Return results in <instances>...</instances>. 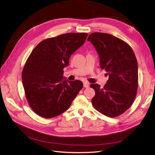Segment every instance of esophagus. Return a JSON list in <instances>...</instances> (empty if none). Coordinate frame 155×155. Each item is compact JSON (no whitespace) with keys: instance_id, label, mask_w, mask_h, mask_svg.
<instances>
[{"instance_id":"esophagus-1","label":"esophagus","mask_w":155,"mask_h":155,"mask_svg":"<svg viewBox=\"0 0 155 155\" xmlns=\"http://www.w3.org/2000/svg\"><path fill=\"white\" fill-rule=\"evenodd\" d=\"M89 86V84L87 81H84V87H88Z\"/></svg>"}]
</instances>
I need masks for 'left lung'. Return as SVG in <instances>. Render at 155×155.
<instances>
[{"label":"left lung","mask_w":155,"mask_h":155,"mask_svg":"<svg viewBox=\"0 0 155 155\" xmlns=\"http://www.w3.org/2000/svg\"><path fill=\"white\" fill-rule=\"evenodd\" d=\"M89 41L97 51L99 64L109 75L104 87L91 84L95 95L94 108L102 114L115 117L125 112L135 99L138 87V64L131 48L124 41L109 34L94 32Z\"/></svg>","instance_id":"1"}]
</instances>
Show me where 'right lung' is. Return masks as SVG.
<instances>
[{
    "label": "right lung",
    "instance_id": "add662e5",
    "mask_svg": "<svg viewBox=\"0 0 155 155\" xmlns=\"http://www.w3.org/2000/svg\"><path fill=\"white\" fill-rule=\"evenodd\" d=\"M87 33H66L40 42L24 66L26 97L37 115L52 118L65 112L83 87L80 80L64 78L71 54L85 42Z\"/></svg>",
    "mask_w": 155,
    "mask_h": 155
}]
</instances>
